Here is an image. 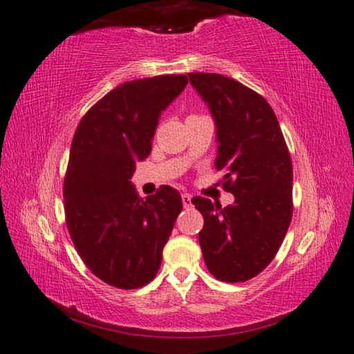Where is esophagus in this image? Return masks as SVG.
<instances>
[{"mask_svg": "<svg viewBox=\"0 0 354 354\" xmlns=\"http://www.w3.org/2000/svg\"><path fill=\"white\" fill-rule=\"evenodd\" d=\"M183 205H184V208H192L193 207V203H192V196L188 194V193H184L183 196Z\"/></svg>", "mask_w": 354, "mask_h": 354, "instance_id": "esophagus-1", "label": "esophagus"}]
</instances>
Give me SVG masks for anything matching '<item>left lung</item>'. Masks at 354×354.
Listing matches in <instances>:
<instances>
[{"label":"left lung","mask_w":354,"mask_h":354,"mask_svg":"<svg viewBox=\"0 0 354 354\" xmlns=\"http://www.w3.org/2000/svg\"><path fill=\"white\" fill-rule=\"evenodd\" d=\"M217 128L216 169L235 196L221 208L193 199L203 216L199 232L209 273L223 282L259 274L281 248L292 217V164L276 114L259 93L220 73H188Z\"/></svg>","instance_id":"8db88e82"}]
</instances>
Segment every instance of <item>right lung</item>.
Returning a JSON list of instances; mask_svg holds the SVG:
<instances>
[{
	"mask_svg": "<svg viewBox=\"0 0 354 354\" xmlns=\"http://www.w3.org/2000/svg\"><path fill=\"white\" fill-rule=\"evenodd\" d=\"M188 83L185 75L128 81L97 101L73 134L63 197L66 225L87 268L120 290L157 276L176 217L179 193L162 185L138 197L131 178L152 151L161 113Z\"/></svg>",
	"mask_w": 354,
	"mask_h": 354,
	"instance_id": "right-lung-1",
	"label": "right lung"
}]
</instances>
